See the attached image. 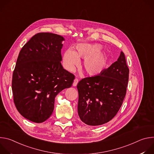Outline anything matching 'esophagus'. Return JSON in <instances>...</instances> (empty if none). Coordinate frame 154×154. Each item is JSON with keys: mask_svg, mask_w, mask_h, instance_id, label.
Segmentation results:
<instances>
[{"mask_svg": "<svg viewBox=\"0 0 154 154\" xmlns=\"http://www.w3.org/2000/svg\"><path fill=\"white\" fill-rule=\"evenodd\" d=\"M78 82H79V80H78V79H74V82H73L72 85H73L74 86H77V83H78Z\"/></svg>", "mask_w": 154, "mask_h": 154, "instance_id": "obj_1", "label": "esophagus"}]
</instances>
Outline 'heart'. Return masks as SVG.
Wrapping results in <instances>:
<instances>
[{
    "label": "heart",
    "mask_w": 154,
    "mask_h": 154,
    "mask_svg": "<svg viewBox=\"0 0 154 154\" xmlns=\"http://www.w3.org/2000/svg\"><path fill=\"white\" fill-rule=\"evenodd\" d=\"M102 48V46L97 43L78 44L75 51L68 49L64 52V67L68 71L73 72L79 66L80 58H84L83 66L87 74L91 77L99 75L105 70L108 61V55L101 50Z\"/></svg>",
    "instance_id": "b5f03b06"
}]
</instances>
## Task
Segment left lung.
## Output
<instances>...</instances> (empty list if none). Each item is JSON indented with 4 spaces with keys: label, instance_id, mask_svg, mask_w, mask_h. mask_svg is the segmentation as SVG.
<instances>
[{
    "label": "left lung",
    "instance_id": "left-lung-1",
    "mask_svg": "<svg viewBox=\"0 0 154 154\" xmlns=\"http://www.w3.org/2000/svg\"><path fill=\"white\" fill-rule=\"evenodd\" d=\"M128 74L125 55L121 52L118 60L100 74L79 82L78 114L83 122L97 126L115 116L126 94Z\"/></svg>",
    "mask_w": 154,
    "mask_h": 154
}]
</instances>
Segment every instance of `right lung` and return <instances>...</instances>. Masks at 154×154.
<instances>
[{
    "mask_svg": "<svg viewBox=\"0 0 154 154\" xmlns=\"http://www.w3.org/2000/svg\"><path fill=\"white\" fill-rule=\"evenodd\" d=\"M64 40L57 34L39 33L19 52L12 79L14 102L19 113L30 121L47 120L57 95L72 85L74 75L61 63Z\"/></svg>",
    "mask_w": 154,
    "mask_h": 154,
    "instance_id": "right-lung-1",
    "label": "right lung"
}]
</instances>
